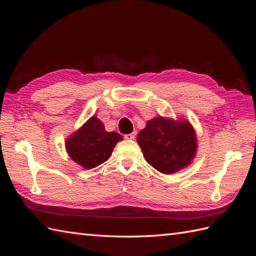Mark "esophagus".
Instances as JSON below:
<instances>
[{
  "mask_svg": "<svg viewBox=\"0 0 256 256\" xmlns=\"http://www.w3.org/2000/svg\"><path fill=\"white\" fill-rule=\"evenodd\" d=\"M136 136V132H132V134H125L124 136V138H126V140H134Z\"/></svg>",
  "mask_w": 256,
  "mask_h": 256,
  "instance_id": "34e87169",
  "label": "esophagus"
}]
</instances>
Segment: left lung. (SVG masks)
<instances>
[{
    "label": "left lung",
    "mask_w": 256,
    "mask_h": 256,
    "mask_svg": "<svg viewBox=\"0 0 256 256\" xmlns=\"http://www.w3.org/2000/svg\"><path fill=\"white\" fill-rule=\"evenodd\" d=\"M136 142L146 161L164 174L187 168L198 152L196 130L184 118H154L138 132Z\"/></svg>",
    "instance_id": "1"
}]
</instances>
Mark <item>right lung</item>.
<instances>
[{"label": "right lung", "mask_w": 256, "mask_h": 256, "mask_svg": "<svg viewBox=\"0 0 256 256\" xmlns=\"http://www.w3.org/2000/svg\"><path fill=\"white\" fill-rule=\"evenodd\" d=\"M122 140V136L112 131L108 132L102 122L96 115L69 136L65 147L76 164L90 170L100 166L110 158L115 145Z\"/></svg>", "instance_id": "right-lung-1"}]
</instances>
